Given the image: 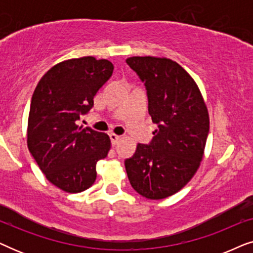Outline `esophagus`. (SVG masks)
Listing matches in <instances>:
<instances>
[{
	"mask_svg": "<svg viewBox=\"0 0 253 253\" xmlns=\"http://www.w3.org/2000/svg\"><path fill=\"white\" fill-rule=\"evenodd\" d=\"M109 138H110V141H112V145L114 146V145H116L117 143H119L121 139V136H117V134H115V133H110Z\"/></svg>",
	"mask_w": 253,
	"mask_h": 253,
	"instance_id": "obj_1",
	"label": "esophagus"
}]
</instances>
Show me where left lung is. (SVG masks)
<instances>
[{
  "mask_svg": "<svg viewBox=\"0 0 253 253\" xmlns=\"http://www.w3.org/2000/svg\"><path fill=\"white\" fill-rule=\"evenodd\" d=\"M126 64L145 85L148 113L158 124L148 144H138L124 161L132 188L148 199L179 191L196 174L210 131L209 113L198 86L169 58L133 56Z\"/></svg>",
  "mask_w": 253,
  "mask_h": 253,
  "instance_id": "left-lung-1",
  "label": "left lung"
}]
</instances>
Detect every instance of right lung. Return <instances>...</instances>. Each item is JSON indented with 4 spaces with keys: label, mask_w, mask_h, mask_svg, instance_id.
<instances>
[{
    "label": "right lung",
    "mask_w": 253,
    "mask_h": 253,
    "mask_svg": "<svg viewBox=\"0 0 253 253\" xmlns=\"http://www.w3.org/2000/svg\"><path fill=\"white\" fill-rule=\"evenodd\" d=\"M113 70L108 60L72 58L54 65L34 89L27 146L48 181L63 191L88 189L96 178V162L108 154L106 133L76 122L89 112Z\"/></svg>",
    "instance_id": "add662e5"
}]
</instances>
